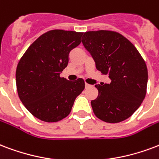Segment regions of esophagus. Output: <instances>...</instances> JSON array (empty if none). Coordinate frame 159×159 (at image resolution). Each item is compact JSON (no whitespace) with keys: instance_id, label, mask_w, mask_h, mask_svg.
I'll list each match as a JSON object with an SVG mask.
<instances>
[{"instance_id":"obj_1","label":"esophagus","mask_w":159,"mask_h":159,"mask_svg":"<svg viewBox=\"0 0 159 159\" xmlns=\"http://www.w3.org/2000/svg\"><path fill=\"white\" fill-rule=\"evenodd\" d=\"M90 86H91L90 84H87V83H85V88H89V87H90Z\"/></svg>"}]
</instances>
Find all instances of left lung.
<instances>
[{"mask_svg":"<svg viewBox=\"0 0 159 159\" xmlns=\"http://www.w3.org/2000/svg\"><path fill=\"white\" fill-rule=\"evenodd\" d=\"M82 43L94 58L96 69L111 80L95 85L99 92L91 101L95 115L109 123L126 120L146 95L148 75L144 59L128 39L113 31L86 32Z\"/></svg>","mask_w":159,"mask_h":159,"instance_id":"8db88e82","label":"left lung"}]
</instances>
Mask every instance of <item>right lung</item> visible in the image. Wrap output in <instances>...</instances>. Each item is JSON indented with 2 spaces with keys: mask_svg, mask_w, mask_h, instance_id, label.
I'll return each instance as SVG.
<instances>
[{
  "mask_svg": "<svg viewBox=\"0 0 159 159\" xmlns=\"http://www.w3.org/2000/svg\"><path fill=\"white\" fill-rule=\"evenodd\" d=\"M83 34L48 31L33 42L20 59L16 71L18 96L39 120L56 122L65 118L84 90L83 79L69 81L60 77L69 63L70 52L80 45Z\"/></svg>",
  "mask_w": 159,
  "mask_h": 159,
  "instance_id": "obj_1",
  "label": "right lung"
}]
</instances>
